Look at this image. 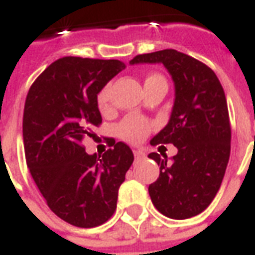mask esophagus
I'll use <instances>...</instances> for the list:
<instances>
[{
	"mask_svg": "<svg viewBox=\"0 0 255 255\" xmlns=\"http://www.w3.org/2000/svg\"><path fill=\"white\" fill-rule=\"evenodd\" d=\"M133 155H135V158H136V159H140V158H143V156H144V152H143L142 150H133Z\"/></svg>",
	"mask_w": 255,
	"mask_h": 255,
	"instance_id": "1",
	"label": "esophagus"
}]
</instances>
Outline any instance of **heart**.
<instances>
[{
    "mask_svg": "<svg viewBox=\"0 0 255 255\" xmlns=\"http://www.w3.org/2000/svg\"><path fill=\"white\" fill-rule=\"evenodd\" d=\"M156 77H161V75H148L146 78L150 80V78H156ZM97 103H99L100 109H105L108 108L109 104V90L108 88H104L101 92L97 96ZM119 135L127 140V142L131 143H139L142 142L143 139L148 135V132L151 131V124L148 120L146 119L140 118V116H128L123 120L118 127Z\"/></svg>",
    "mask_w": 255,
    "mask_h": 255,
    "instance_id": "b5f03b06",
    "label": "heart"
}]
</instances>
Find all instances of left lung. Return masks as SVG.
I'll return each mask as SVG.
<instances>
[{"label":"left lung","mask_w":255,"mask_h":255,"mask_svg":"<svg viewBox=\"0 0 255 255\" xmlns=\"http://www.w3.org/2000/svg\"><path fill=\"white\" fill-rule=\"evenodd\" d=\"M162 63L174 82V104L165 128L150 143L177 147L171 159L151 152L159 177L148 186L151 201L170 219H189L208 207L222 185L231 150L226 94L208 66L175 50L136 55L129 65Z\"/></svg>","instance_id":"1"}]
</instances>
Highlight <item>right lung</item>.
Masks as SVG:
<instances>
[{"label":"right lung","instance_id":"1","mask_svg":"<svg viewBox=\"0 0 255 255\" xmlns=\"http://www.w3.org/2000/svg\"><path fill=\"white\" fill-rule=\"evenodd\" d=\"M126 69L120 60L65 56L51 63L28 92L22 139L31 175L50 209L75 227L105 223L133 162L132 150L112 142L103 155L88 154L103 119L97 94Z\"/></svg>","mask_w":255,"mask_h":255}]
</instances>
